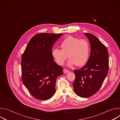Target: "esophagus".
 <instances>
[{"label": "esophagus", "instance_id": "obj_1", "mask_svg": "<svg viewBox=\"0 0 120 120\" xmlns=\"http://www.w3.org/2000/svg\"><path fill=\"white\" fill-rule=\"evenodd\" d=\"M63 72H64V73H66L69 72V70H67V69H64L63 70Z\"/></svg>", "mask_w": 120, "mask_h": 120}]
</instances>
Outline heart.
Wrapping results in <instances>:
<instances>
[{
	"mask_svg": "<svg viewBox=\"0 0 120 120\" xmlns=\"http://www.w3.org/2000/svg\"><path fill=\"white\" fill-rule=\"evenodd\" d=\"M60 46L62 49L55 48L52 51L53 58L59 64H64L68 56V65L70 66L75 64L80 66L87 62L90 45L87 40L69 36L63 40Z\"/></svg>",
	"mask_w": 120,
	"mask_h": 120,
	"instance_id": "1",
	"label": "heart"
}]
</instances>
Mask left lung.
Segmentation results:
<instances>
[{"instance_id":"left-lung-1","label":"left lung","mask_w":120,"mask_h":120,"mask_svg":"<svg viewBox=\"0 0 120 120\" xmlns=\"http://www.w3.org/2000/svg\"><path fill=\"white\" fill-rule=\"evenodd\" d=\"M91 45L89 59L84 66L74 72L75 93L87 98L95 94L101 88L109 70V55L106 47L95 36L84 33Z\"/></svg>"}]
</instances>
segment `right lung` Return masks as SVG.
Listing matches in <instances>:
<instances>
[{"label": "right lung", "mask_w": 120, "mask_h": 120, "mask_svg": "<svg viewBox=\"0 0 120 120\" xmlns=\"http://www.w3.org/2000/svg\"><path fill=\"white\" fill-rule=\"evenodd\" d=\"M63 34L38 33L29 41L21 59L22 80L35 98L46 100L56 92V78L63 68L54 61L52 48Z\"/></svg>", "instance_id": "1"}]
</instances>
